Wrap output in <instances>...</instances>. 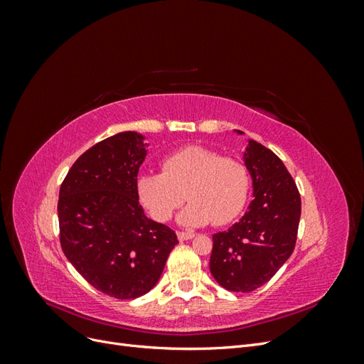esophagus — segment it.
<instances>
[{
	"instance_id": "esophagus-1",
	"label": "esophagus",
	"mask_w": 364,
	"mask_h": 364,
	"mask_svg": "<svg viewBox=\"0 0 364 364\" xmlns=\"http://www.w3.org/2000/svg\"><path fill=\"white\" fill-rule=\"evenodd\" d=\"M194 232L193 230H186V232H183V230H179L178 232V238L181 240V241H185V240H191V238H194Z\"/></svg>"
}]
</instances>
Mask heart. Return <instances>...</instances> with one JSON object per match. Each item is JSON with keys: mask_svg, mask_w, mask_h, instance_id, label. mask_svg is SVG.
<instances>
[{"mask_svg": "<svg viewBox=\"0 0 364 364\" xmlns=\"http://www.w3.org/2000/svg\"><path fill=\"white\" fill-rule=\"evenodd\" d=\"M161 173L141 174L136 182L139 202L158 222H168L186 199L179 214L186 226H225L235 220L247 202L250 174L234 158L202 146H188L164 158Z\"/></svg>", "mask_w": 364, "mask_h": 364, "instance_id": "obj_1", "label": "heart"}]
</instances>
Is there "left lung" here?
Wrapping results in <instances>:
<instances>
[{"label": "left lung", "mask_w": 364, "mask_h": 364, "mask_svg": "<svg viewBox=\"0 0 364 364\" xmlns=\"http://www.w3.org/2000/svg\"><path fill=\"white\" fill-rule=\"evenodd\" d=\"M243 159L253 200L238 223L213 235L209 259L214 279L237 293L259 289L290 258L301 218V196L282 161L253 139Z\"/></svg>", "instance_id": "left-lung-1"}]
</instances>
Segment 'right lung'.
<instances>
[{
    "label": "right lung",
    "mask_w": 364,
    "mask_h": 364,
    "mask_svg": "<svg viewBox=\"0 0 364 364\" xmlns=\"http://www.w3.org/2000/svg\"><path fill=\"white\" fill-rule=\"evenodd\" d=\"M144 136L121 132L77 159L59 191L60 246L92 287L135 299L159 281L174 230L147 218L136 193L147 150Z\"/></svg>",
    "instance_id": "add662e5"
}]
</instances>
